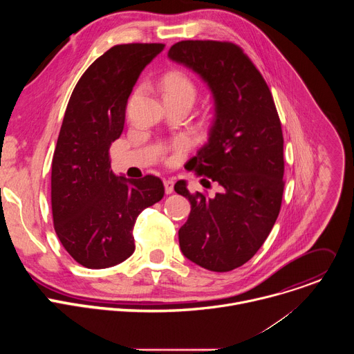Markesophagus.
Here are the masks:
<instances>
[{"label": "esophagus", "instance_id": "obj_1", "mask_svg": "<svg viewBox=\"0 0 354 354\" xmlns=\"http://www.w3.org/2000/svg\"><path fill=\"white\" fill-rule=\"evenodd\" d=\"M164 186H165V193L171 194L174 192V180L171 179H165L164 180Z\"/></svg>", "mask_w": 354, "mask_h": 354}]
</instances>
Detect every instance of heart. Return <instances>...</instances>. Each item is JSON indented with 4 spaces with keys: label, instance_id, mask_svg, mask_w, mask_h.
Segmentation results:
<instances>
[{
    "label": "heart",
    "instance_id": "heart-1",
    "mask_svg": "<svg viewBox=\"0 0 354 354\" xmlns=\"http://www.w3.org/2000/svg\"><path fill=\"white\" fill-rule=\"evenodd\" d=\"M162 89L165 97L169 96H180L187 97L194 102L197 89L194 82L180 71H169L162 78Z\"/></svg>",
    "mask_w": 354,
    "mask_h": 354
}]
</instances>
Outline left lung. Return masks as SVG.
I'll list each match as a JSON object with an SVG mask.
<instances>
[{
    "instance_id": "obj_1",
    "label": "left lung",
    "mask_w": 354,
    "mask_h": 354,
    "mask_svg": "<svg viewBox=\"0 0 354 354\" xmlns=\"http://www.w3.org/2000/svg\"><path fill=\"white\" fill-rule=\"evenodd\" d=\"M207 82L214 97L209 141L187 168L221 187L214 197L175 192L190 201L179 230L183 255L212 272H230L254 257L270 234L284 190L283 131L272 92L243 50L231 41L182 40L168 52Z\"/></svg>"
}]
</instances>
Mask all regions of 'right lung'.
I'll list each match as a JSON object with an SVG mask.
<instances>
[{"instance_id":"right-lung-1","label":"right lung","mask_w":354,"mask_h":354,"mask_svg":"<svg viewBox=\"0 0 354 354\" xmlns=\"http://www.w3.org/2000/svg\"><path fill=\"white\" fill-rule=\"evenodd\" d=\"M164 47H111L86 68L70 96L52 161V213L64 249L88 269L111 268L131 257L138 214L164 197L160 178L116 176L109 156L123 131L133 86Z\"/></svg>"}]
</instances>
